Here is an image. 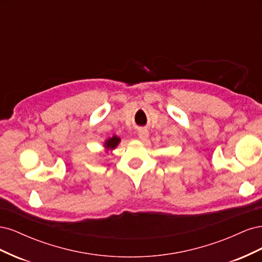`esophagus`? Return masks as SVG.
I'll return each instance as SVG.
<instances>
[{
    "label": "esophagus",
    "instance_id": "obj_1",
    "mask_svg": "<svg viewBox=\"0 0 262 262\" xmlns=\"http://www.w3.org/2000/svg\"><path fill=\"white\" fill-rule=\"evenodd\" d=\"M138 134H139V139L142 140V141H145V140L148 139V131L146 129H144V128L139 129Z\"/></svg>",
    "mask_w": 262,
    "mask_h": 262
}]
</instances>
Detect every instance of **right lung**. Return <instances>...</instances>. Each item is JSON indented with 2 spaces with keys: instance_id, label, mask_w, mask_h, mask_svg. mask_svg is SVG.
<instances>
[{
  "instance_id": "1",
  "label": "right lung",
  "mask_w": 262,
  "mask_h": 262,
  "mask_svg": "<svg viewBox=\"0 0 262 262\" xmlns=\"http://www.w3.org/2000/svg\"><path fill=\"white\" fill-rule=\"evenodd\" d=\"M121 139L117 137V136H113L112 138H108L105 142H104V148L106 150V153L108 152H113L114 149H116V147L120 143Z\"/></svg>"
}]
</instances>
